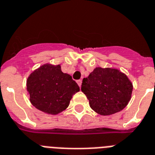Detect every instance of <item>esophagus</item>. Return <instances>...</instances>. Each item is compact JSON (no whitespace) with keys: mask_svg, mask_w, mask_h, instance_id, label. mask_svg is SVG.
<instances>
[{"mask_svg":"<svg viewBox=\"0 0 155 155\" xmlns=\"http://www.w3.org/2000/svg\"><path fill=\"white\" fill-rule=\"evenodd\" d=\"M77 84H78V85H79V86H80V87H81V84H82V80H77Z\"/></svg>","mask_w":155,"mask_h":155,"instance_id":"obj_1","label":"esophagus"}]
</instances>
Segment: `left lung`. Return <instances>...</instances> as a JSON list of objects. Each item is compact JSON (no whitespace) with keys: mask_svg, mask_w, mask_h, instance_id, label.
I'll list each match as a JSON object with an SVG mask.
<instances>
[{"mask_svg":"<svg viewBox=\"0 0 155 155\" xmlns=\"http://www.w3.org/2000/svg\"><path fill=\"white\" fill-rule=\"evenodd\" d=\"M131 82L114 68H96L84 78L81 91L92 110L101 115H110L122 110L131 97Z\"/></svg>","mask_w":155,"mask_h":155,"instance_id":"8db88e82","label":"left lung"}]
</instances>
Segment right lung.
Listing matches in <instances>:
<instances>
[{"mask_svg": "<svg viewBox=\"0 0 155 155\" xmlns=\"http://www.w3.org/2000/svg\"><path fill=\"white\" fill-rule=\"evenodd\" d=\"M27 90L35 107L56 114L68 107L72 95L80 87L71 75L62 72L60 65L45 64L28 78Z\"/></svg>", "mask_w": 155, "mask_h": 155, "instance_id": "obj_1", "label": "right lung"}]
</instances>
